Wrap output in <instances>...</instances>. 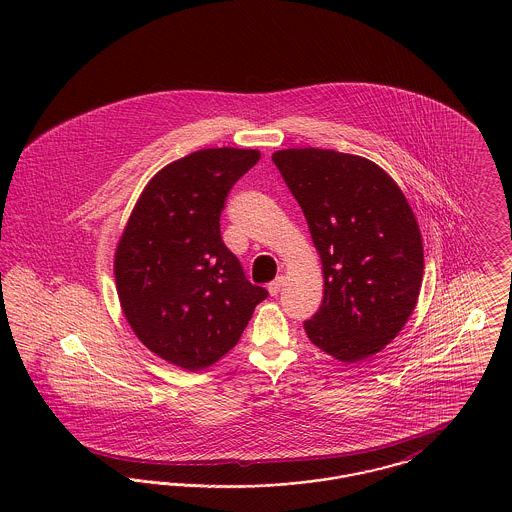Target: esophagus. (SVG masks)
<instances>
[{"mask_svg": "<svg viewBox=\"0 0 512 512\" xmlns=\"http://www.w3.org/2000/svg\"><path fill=\"white\" fill-rule=\"evenodd\" d=\"M284 284H286V278H284V276H278L274 282L268 284V292H270V295H278V293L282 292Z\"/></svg>", "mask_w": 512, "mask_h": 512, "instance_id": "esophagus-1", "label": "esophagus"}]
</instances>
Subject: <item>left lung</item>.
Listing matches in <instances>:
<instances>
[{"instance_id":"obj_1","label":"left lung","mask_w":512,"mask_h":512,"mask_svg":"<svg viewBox=\"0 0 512 512\" xmlns=\"http://www.w3.org/2000/svg\"><path fill=\"white\" fill-rule=\"evenodd\" d=\"M299 203L323 268L309 341L353 365L380 353L410 319L424 276L418 220L374 161L319 147L272 155Z\"/></svg>"}]
</instances>
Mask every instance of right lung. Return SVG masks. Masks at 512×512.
<instances>
[{
	"label": "right lung",
	"mask_w": 512,
	"mask_h": 512,
	"mask_svg": "<svg viewBox=\"0 0 512 512\" xmlns=\"http://www.w3.org/2000/svg\"><path fill=\"white\" fill-rule=\"evenodd\" d=\"M258 159V149L209 147L171 161L147 181L122 230L114 254L122 313L171 365H215L268 297L220 238L226 195Z\"/></svg>",
	"instance_id": "obj_1"
}]
</instances>
